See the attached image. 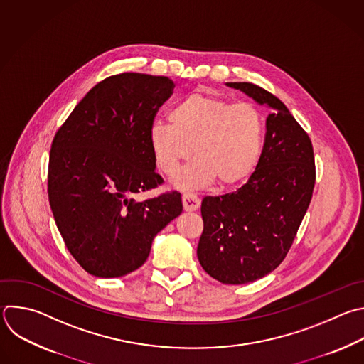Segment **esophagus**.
Listing matches in <instances>:
<instances>
[{"instance_id": "obj_1", "label": "esophagus", "mask_w": 364, "mask_h": 364, "mask_svg": "<svg viewBox=\"0 0 364 364\" xmlns=\"http://www.w3.org/2000/svg\"><path fill=\"white\" fill-rule=\"evenodd\" d=\"M201 201L200 198L193 193H184L183 194V207L186 211H196L200 207Z\"/></svg>"}]
</instances>
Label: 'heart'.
<instances>
[{"mask_svg":"<svg viewBox=\"0 0 364 364\" xmlns=\"http://www.w3.org/2000/svg\"><path fill=\"white\" fill-rule=\"evenodd\" d=\"M168 118L170 123L156 121L149 132L159 168L174 176L193 151L197 157L174 178L176 187L204 188L215 180L221 187H234L256 170L266 132L256 105L193 92L173 105Z\"/></svg>","mask_w":364,"mask_h":364,"instance_id":"heart-1","label":"heart"}]
</instances>
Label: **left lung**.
I'll use <instances>...</instances> for the list:
<instances>
[{"label": "left lung", "instance_id": "1", "mask_svg": "<svg viewBox=\"0 0 364 364\" xmlns=\"http://www.w3.org/2000/svg\"><path fill=\"white\" fill-rule=\"evenodd\" d=\"M272 112L255 173L237 191L204 197L197 257L213 279L247 284L272 273L289 253L309 208L316 167L313 146L289 108L252 82H225Z\"/></svg>", "mask_w": 364, "mask_h": 364}]
</instances>
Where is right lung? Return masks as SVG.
Listing matches in <instances>:
<instances>
[{
	"label": "right lung",
	"mask_w": 364,
	"mask_h": 364,
	"mask_svg": "<svg viewBox=\"0 0 364 364\" xmlns=\"http://www.w3.org/2000/svg\"><path fill=\"white\" fill-rule=\"evenodd\" d=\"M173 87L168 77H108L85 94L53 140V215L68 252L95 277H121L141 267L157 232L183 211L177 191L134 200L163 181L149 132Z\"/></svg>",
	"instance_id": "right-lung-1"
}]
</instances>
